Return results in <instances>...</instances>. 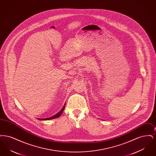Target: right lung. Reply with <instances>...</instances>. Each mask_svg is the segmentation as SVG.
Returning <instances> with one entry per match:
<instances>
[{
    "mask_svg": "<svg viewBox=\"0 0 156 156\" xmlns=\"http://www.w3.org/2000/svg\"><path fill=\"white\" fill-rule=\"evenodd\" d=\"M65 106H66V105H64V107L62 108V109L60 111L57 113V114H56L55 115H54V116H53L52 117H50V118H45V119H38L39 120H50V119H55V118H58L59 117V116L61 115V113H62V112H63V111L64 110V108H65Z\"/></svg>",
    "mask_w": 156,
    "mask_h": 156,
    "instance_id": "right-lung-1",
    "label": "right lung"
}]
</instances>
